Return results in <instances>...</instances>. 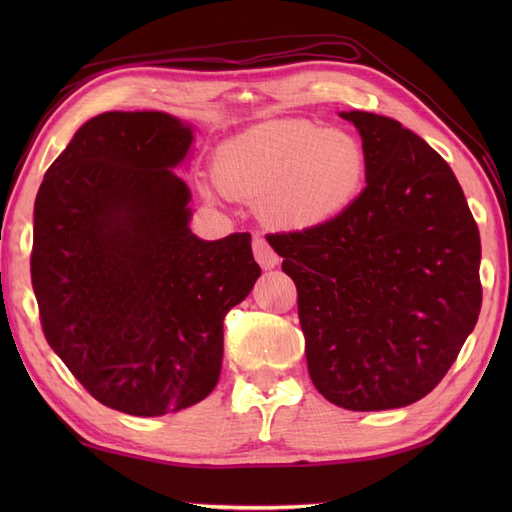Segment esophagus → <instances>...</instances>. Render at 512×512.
Returning <instances> with one entry per match:
<instances>
[{
	"label": "esophagus",
	"instance_id": "34e87169",
	"mask_svg": "<svg viewBox=\"0 0 512 512\" xmlns=\"http://www.w3.org/2000/svg\"><path fill=\"white\" fill-rule=\"evenodd\" d=\"M253 255L257 259V264L262 268H275L279 264V255L273 248H270V244L262 235L253 237Z\"/></svg>",
	"mask_w": 512,
	"mask_h": 512
}]
</instances>
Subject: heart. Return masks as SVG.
Wrapping results in <instances>:
<instances>
[{
    "instance_id": "heart-1",
    "label": "heart",
    "mask_w": 512,
    "mask_h": 512,
    "mask_svg": "<svg viewBox=\"0 0 512 512\" xmlns=\"http://www.w3.org/2000/svg\"><path fill=\"white\" fill-rule=\"evenodd\" d=\"M215 176L235 198L264 200L273 222L312 228L334 220L361 193L367 154L343 129L310 121H273L217 149Z\"/></svg>"
}]
</instances>
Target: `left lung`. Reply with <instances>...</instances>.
I'll list each match as a JSON object with an SVG mask.
<instances>
[{"label": "left lung", "mask_w": 512, "mask_h": 512, "mask_svg": "<svg viewBox=\"0 0 512 512\" xmlns=\"http://www.w3.org/2000/svg\"><path fill=\"white\" fill-rule=\"evenodd\" d=\"M341 116L363 138L365 189L330 222L266 237L297 286L319 394L352 411L407 407L480 317V231L436 149L394 118Z\"/></svg>", "instance_id": "1"}]
</instances>
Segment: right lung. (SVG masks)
<instances>
[{
	"label": "right lung",
	"instance_id": "add662e5",
	"mask_svg": "<svg viewBox=\"0 0 512 512\" xmlns=\"http://www.w3.org/2000/svg\"><path fill=\"white\" fill-rule=\"evenodd\" d=\"M191 143L169 114H99L35 200L30 277L46 341L90 396L129 416L211 394L226 312L262 275L248 233H191V193L171 171Z\"/></svg>",
	"mask_w": 512,
	"mask_h": 512
}]
</instances>
